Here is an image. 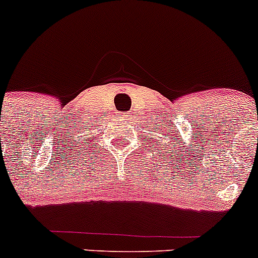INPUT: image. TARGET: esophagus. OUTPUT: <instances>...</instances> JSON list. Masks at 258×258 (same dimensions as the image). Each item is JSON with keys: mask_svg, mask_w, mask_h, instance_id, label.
Here are the masks:
<instances>
[{"mask_svg": "<svg viewBox=\"0 0 258 258\" xmlns=\"http://www.w3.org/2000/svg\"><path fill=\"white\" fill-rule=\"evenodd\" d=\"M119 117H121L122 119H130V118H131V113H130V112H121V113H119Z\"/></svg>", "mask_w": 258, "mask_h": 258, "instance_id": "esophagus-1", "label": "esophagus"}]
</instances>
